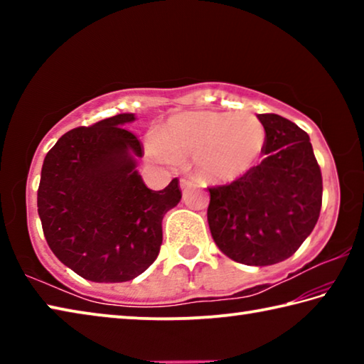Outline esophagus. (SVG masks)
<instances>
[{
	"label": "esophagus",
	"mask_w": 364,
	"mask_h": 364,
	"mask_svg": "<svg viewBox=\"0 0 364 364\" xmlns=\"http://www.w3.org/2000/svg\"><path fill=\"white\" fill-rule=\"evenodd\" d=\"M191 184H193V178L184 176V178H181V180H180V188L181 189H188Z\"/></svg>",
	"instance_id": "1"
}]
</instances>
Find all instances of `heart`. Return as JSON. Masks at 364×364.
<instances>
[{
  "label": "heart",
  "mask_w": 364,
  "mask_h": 364,
  "mask_svg": "<svg viewBox=\"0 0 364 364\" xmlns=\"http://www.w3.org/2000/svg\"><path fill=\"white\" fill-rule=\"evenodd\" d=\"M264 141V128L254 115L194 110L171 117L159 141L149 144V152L165 164L173 157H194L205 178L228 183L255 167Z\"/></svg>",
  "instance_id": "1"
}]
</instances>
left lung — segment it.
Masks as SVG:
<instances>
[{
    "mask_svg": "<svg viewBox=\"0 0 364 364\" xmlns=\"http://www.w3.org/2000/svg\"><path fill=\"white\" fill-rule=\"evenodd\" d=\"M267 157L231 184L210 188L207 220L231 260L267 267L295 254L315 228L323 199L321 170L310 136L276 114H258Z\"/></svg>",
    "mask_w": 364,
    "mask_h": 364,
    "instance_id": "1",
    "label": "left lung"
}]
</instances>
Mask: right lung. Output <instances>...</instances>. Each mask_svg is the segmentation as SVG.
<instances>
[{
    "mask_svg": "<svg viewBox=\"0 0 364 364\" xmlns=\"http://www.w3.org/2000/svg\"><path fill=\"white\" fill-rule=\"evenodd\" d=\"M119 114L67 132L46 154L38 215L53 254L78 276L125 282L151 267L162 220L181 199L180 181L152 191L136 170L143 146Z\"/></svg>",
    "mask_w": 364,
    "mask_h": 364,
    "instance_id": "right-lung-1",
    "label": "right lung"
}]
</instances>
